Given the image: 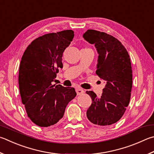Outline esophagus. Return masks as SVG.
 <instances>
[{
	"label": "esophagus",
	"mask_w": 154,
	"mask_h": 154,
	"mask_svg": "<svg viewBox=\"0 0 154 154\" xmlns=\"http://www.w3.org/2000/svg\"><path fill=\"white\" fill-rule=\"evenodd\" d=\"M76 92L77 95H82L84 93V90L81 88H77L76 89Z\"/></svg>",
	"instance_id": "34e87169"
}]
</instances>
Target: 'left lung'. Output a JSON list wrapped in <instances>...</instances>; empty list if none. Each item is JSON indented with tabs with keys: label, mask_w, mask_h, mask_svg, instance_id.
<instances>
[{
	"label": "left lung",
	"mask_w": 154,
	"mask_h": 154,
	"mask_svg": "<svg viewBox=\"0 0 154 154\" xmlns=\"http://www.w3.org/2000/svg\"><path fill=\"white\" fill-rule=\"evenodd\" d=\"M83 37L96 47V72L106 83L100 97L94 91H86L92 101L87 117L94 125H112L121 119L129 104L133 83L129 55L121 42L106 33L88 29Z\"/></svg>",
	"instance_id": "left-lung-1"
}]
</instances>
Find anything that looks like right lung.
<instances>
[{"mask_svg":"<svg viewBox=\"0 0 154 154\" xmlns=\"http://www.w3.org/2000/svg\"><path fill=\"white\" fill-rule=\"evenodd\" d=\"M73 37L71 29L47 33L33 40L22 56L19 71L21 101L29 118L40 127L57 123L77 95L73 88L52 84L63 67V53Z\"/></svg>","mask_w":154,"mask_h":154,"instance_id":"add662e5","label":"right lung"}]
</instances>
